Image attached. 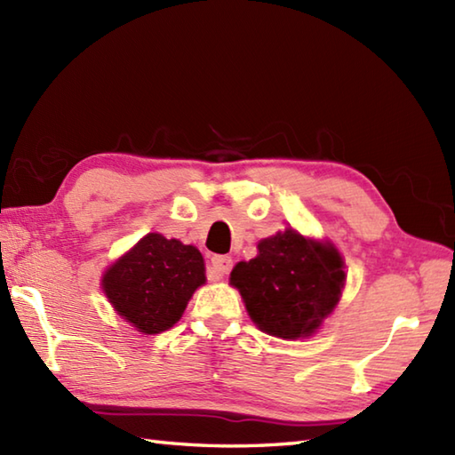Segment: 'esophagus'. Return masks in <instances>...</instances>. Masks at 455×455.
I'll return each mask as SVG.
<instances>
[{
	"mask_svg": "<svg viewBox=\"0 0 455 455\" xmlns=\"http://www.w3.org/2000/svg\"><path fill=\"white\" fill-rule=\"evenodd\" d=\"M230 269H233V259L228 256H212L211 258V272L215 279H222Z\"/></svg>",
	"mask_w": 455,
	"mask_h": 455,
	"instance_id": "34e87169",
	"label": "esophagus"
}]
</instances>
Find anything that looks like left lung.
I'll list each match as a JSON object with an SVG mask.
<instances>
[{"label":"left lung","instance_id":"left-lung-1","mask_svg":"<svg viewBox=\"0 0 455 455\" xmlns=\"http://www.w3.org/2000/svg\"><path fill=\"white\" fill-rule=\"evenodd\" d=\"M344 262L331 244L295 230L258 244V256L230 274L246 311L264 332L277 338L311 336L332 313L344 287Z\"/></svg>","mask_w":455,"mask_h":455}]
</instances>
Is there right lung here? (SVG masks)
<instances>
[{"instance_id":"add662e5","label":"right lung","mask_w":455,"mask_h":455,"mask_svg":"<svg viewBox=\"0 0 455 455\" xmlns=\"http://www.w3.org/2000/svg\"><path fill=\"white\" fill-rule=\"evenodd\" d=\"M203 283L205 264L199 250L156 233L144 236L103 277L115 311L144 334H158L176 324Z\"/></svg>"}]
</instances>
